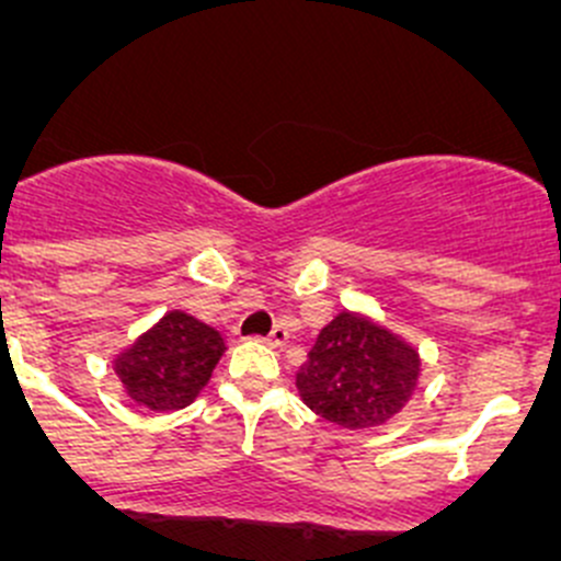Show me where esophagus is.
Wrapping results in <instances>:
<instances>
[{
  "mask_svg": "<svg viewBox=\"0 0 561 561\" xmlns=\"http://www.w3.org/2000/svg\"><path fill=\"white\" fill-rule=\"evenodd\" d=\"M286 337H288V332H286V327H273V332H270L267 337H264V343H267V346H273V348H278V346H283V343H286Z\"/></svg>",
  "mask_w": 561,
  "mask_h": 561,
  "instance_id": "obj_1",
  "label": "esophagus"
}]
</instances>
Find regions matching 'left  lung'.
<instances>
[{"label": "left lung", "mask_w": 561, "mask_h": 561, "mask_svg": "<svg viewBox=\"0 0 561 561\" xmlns=\"http://www.w3.org/2000/svg\"><path fill=\"white\" fill-rule=\"evenodd\" d=\"M420 381L412 343L354 310L337 313L297 370L305 407L341 428H374L396 417Z\"/></svg>", "instance_id": "left-lung-1"}]
</instances>
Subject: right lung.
<instances>
[{"instance_id":"1","label":"right lung","mask_w":561,"mask_h":561,"mask_svg":"<svg viewBox=\"0 0 561 561\" xmlns=\"http://www.w3.org/2000/svg\"><path fill=\"white\" fill-rule=\"evenodd\" d=\"M224 352V332L185 310H169L116 354L114 370L138 407L176 412L196 401Z\"/></svg>"}]
</instances>
